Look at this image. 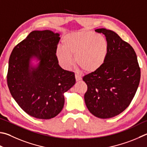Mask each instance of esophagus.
I'll return each mask as SVG.
<instances>
[{"label":"esophagus","instance_id":"obj_1","mask_svg":"<svg viewBox=\"0 0 147 147\" xmlns=\"http://www.w3.org/2000/svg\"><path fill=\"white\" fill-rule=\"evenodd\" d=\"M75 78H76V81L78 82V81L81 80L82 77L80 75H78V74H75Z\"/></svg>","mask_w":147,"mask_h":147}]
</instances>
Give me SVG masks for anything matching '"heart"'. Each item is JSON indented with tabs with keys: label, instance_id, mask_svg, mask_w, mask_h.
Segmentation results:
<instances>
[{
	"label": "heart",
	"instance_id": "1",
	"mask_svg": "<svg viewBox=\"0 0 147 147\" xmlns=\"http://www.w3.org/2000/svg\"><path fill=\"white\" fill-rule=\"evenodd\" d=\"M62 47L56 51L61 66L67 69L73 65V56L78 65L88 73L100 70L105 64L109 52L105 37L90 31L67 34L62 39Z\"/></svg>",
	"mask_w": 147,
	"mask_h": 147
}]
</instances>
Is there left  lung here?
Listing matches in <instances>:
<instances>
[{"label":"left lung","mask_w":147,"mask_h":147,"mask_svg":"<svg viewBox=\"0 0 147 147\" xmlns=\"http://www.w3.org/2000/svg\"><path fill=\"white\" fill-rule=\"evenodd\" d=\"M103 33L109 46L105 64L100 70L83 77L87 85L84 100L90 113L99 118H110L126 109L134 97L141 71L134 49L118 34L105 28Z\"/></svg>","instance_id":"8db88e82"}]
</instances>
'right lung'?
Returning <instances> with one entry per match:
<instances>
[{
	"label": "right lung",
	"instance_id": "1",
	"mask_svg": "<svg viewBox=\"0 0 147 147\" xmlns=\"http://www.w3.org/2000/svg\"><path fill=\"white\" fill-rule=\"evenodd\" d=\"M59 33L50 30L33 31L12 51L7 83L11 94L26 113L34 118L51 119L64 105L63 94L76 82L73 72L58 64L56 51ZM40 61L36 67L32 58Z\"/></svg>",
	"mask_w": 147,
	"mask_h": 147
}]
</instances>
